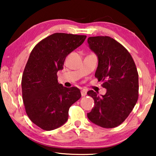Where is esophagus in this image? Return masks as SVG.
Masks as SVG:
<instances>
[{"mask_svg": "<svg viewBox=\"0 0 156 156\" xmlns=\"http://www.w3.org/2000/svg\"><path fill=\"white\" fill-rule=\"evenodd\" d=\"M81 94H82V97H85V96L87 95V91L83 89V90L81 91Z\"/></svg>", "mask_w": 156, "mask_h": 156, "instance_id": "1", "label": "esophagus"}]
</instances>
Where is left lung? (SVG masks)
I'll list each match as a JSON object with an SVG mask.
<instances>
[{"label":"left lung","mask_w":156,"mask_h":156,"mask_svg":"<svg viewBox=\"0 0 156 156\" xmlns=\"http://www.w3.org/2000/svg\"><path fill=\"white\" fill-rule=\"evenodd\" d=\"M87 42L99 60L95 77L106 89L101 97L93 90L87 92L94 100V106L87 117L101 127H116L129 116L138 101L139 87L135 62L129 51L112 37H89Z\"/></svg>","instance_id":"1"}]
</instances>
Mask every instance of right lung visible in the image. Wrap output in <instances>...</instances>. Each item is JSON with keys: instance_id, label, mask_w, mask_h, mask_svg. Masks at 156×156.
Listing matches in <instances>:
<instances>
[{"instance_id": "obj_1", "label": "right lung", "mask_w": 156, "mask_h": 156, "mask_svg": "<svg viewBox=\"0 0 156 156\" xmlns=\"http://www.w3.org/2000/svg\"><path fill=\"white\" fill-rule=\"evenodd\" d=\"M86 35L57 33L41 40L30 55L22 76L25 112L38 127L52 131L68 119L69 107L82 97L77 87L59 84L57 73L66 57L82 44Z\"/></svg>"}]
</instances>
